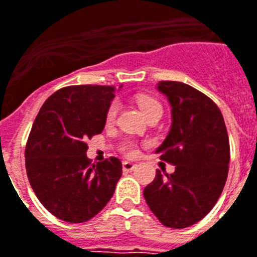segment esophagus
<instances>
[{"mask_svg": "<svg viewBox=\"0 0 257 257\" xmlns=\"http://www.w3.org/2000/svg\"><path fill=\"white\" fill-rule=\"evenodd\" d=\"M135 167H136V164L131 163V162H124L122 163V170H124L125 172H131L135 170Z\"/></svg>", "mask_w": 257, "mask_h": 257, "instance_id": "1", "label": "esophagus"}]
</instances>
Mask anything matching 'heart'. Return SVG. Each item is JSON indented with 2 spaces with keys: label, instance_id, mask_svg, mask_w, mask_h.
I'll return each instance as SVG.
<instances>
[{
  "label": "heart",
  "instance_id": "b5f03b06",
  "mask_svg": "<svg viewBox=\"0 0 257 257\" xmlns=\"http://www.w3.org/2000/svg\"><path fill=\"white\" fill-rule=\"evenodd\" d=\"M137 105L143 111V114L146 115L147 118H150L152 115H160L163 114V106L162 103L156 99V98L151 97V95H142L137 98ZM117 111H118V105L115 102L110 103V106L107 107L106 111V124H113L117 117ZM124 154L129 158H135L137 155V146L133 142H126L122 146Z\"/></svg>",
  "mask_w": 257,
  "mask_h": 257
}]
</instances>
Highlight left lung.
Instances as JSON below:
<instances>
[{
  "label": "left lung",
  "mask_w": 257,
  "mask_h": 257,
  "mask_svg": "<svg viewBox=\"0 0 257 257\" xmlns=\"http://www.w3.org/2000/svg\"><path fill=\"white\" fill-rule=\"evenodd\" d=\"M158 90L167 95L172 124L160 159L175 172L156 170L144 198L167 228L182 229L201 221L213 209L228 178L230 148L224 117L210 98L191 86L162 81Z\"/></svg>",
  "instance_id": "left-lung-1"
}]
</instances>
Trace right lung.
<instances>
[{"instance_id":"1","label":"right lung","mask_w":257,"mask_h":257,"mask_svg":"<svg viewBox=\"0 0 257 257\" xmlns=\"http://www.w3.org/2000/svg\"><path fill=\"white\" fill-rule=\"evenodd\" d=\"M113 86L78 85L55 91L36 115L25 147L29 183L59 220L86 222L106 206L122 174L117 158L91 164L87 140L105 128Z\"/></svg>"}]
</instances>
